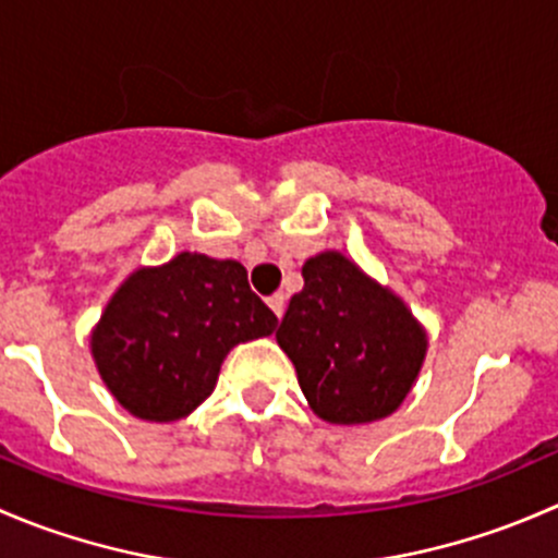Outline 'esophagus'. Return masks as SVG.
<instances>
[{"label":"esophagus","mask_w":558,"mask_h":558,"mask_svg":"<svg viewBox=\"0 0 558 558\" xmlns=\"http://www.w3.org/2000/svg\"><path fill=\"white\" fill-rule=\"evenodd\" d=\"M267 305L272 307V313L278 315V318H283V311H286V294H283V291H278V294L269 296Z\"/></svg>","instance_id":"obj_1"}]
</instances>
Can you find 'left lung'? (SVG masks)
Here are the masks:
<instances>
[{
  "mask_svg": "<svg viewBox=\"0 0 558 558\" xmlns=\"http://www.w3.org/2000/svg\"><path fill=\"white\" fill-rule=\"evenodd\" d=\"M302 278L305 289L291 296L275 337L313 413L342 426L391 415L424 364V326L337 251L307 258Z\"/></svg>",
  "mask_w": 558,
  "mask_h": 558,
  "instance_id": "left-lung-1",
  "label": "left lung"
}]
</instances>
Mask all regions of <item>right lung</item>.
I'll use <instances>...</instances> for the list:
<instances>
[{
	"label": "right lung",
	"mask_w": 558,
	"mask_h": 558,
	"mask_svg": "<svg viewBox=\"0 0 558 558\" xmlns=\"http://www.w3.org/2000/svg\"><path fill=\"white\" fill-rule=\"evenodd\" d=\"M275 326L243 264L183 251L123 280L92 331V353L123 410L170 424L210 397L234 345Z\"/></svg>",
	"instance_id": "add662e5"
}]
</instances>
